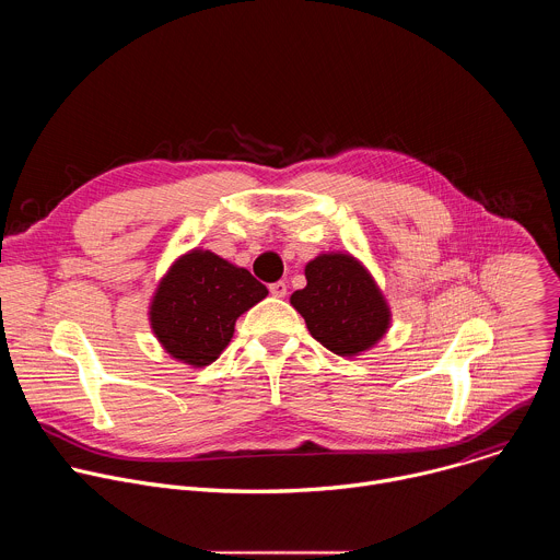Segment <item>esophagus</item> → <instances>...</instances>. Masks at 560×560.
Masks as SVG:
<instances>
[{"label": "esophagus", "mask_w": 560, "mask_h": 560, "mask_svg": "<svg viewBox=\"0 0 560 560\" xmlns=\"http://www.w3.org/2000/svg\"><path fill=\"white\" fill-rule=\"evenodd\" d=\"M270 294H272V296H285V294H288V283H285V281H275V283H270Z\"/></svg>", "instance_id": "esophagus-1"}]
</instances>
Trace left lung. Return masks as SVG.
I'll return each instance as SVG.
<instances>
[{
	"instance_id": "obj_1",
	"label": "left lung",
	"mask_w": 560,
	"mask_h": 560,
	"mask_svg": "<svg viewBox=\"0 0 560 560\" xmlns=\"http://www.w3.org/2000/svg\"><path fill=\"white\" fill-rule=\"evenodd\" d=\"M307 285L290 296L310 335L339 357L372 348L389 312L372 277L350 255H322L305 266Z\"/></svg>"
}]
</instances>
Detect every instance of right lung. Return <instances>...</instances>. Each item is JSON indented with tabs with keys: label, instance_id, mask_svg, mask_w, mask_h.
<instances>
[{
	"label": "right lung",
	"instance_id": "right-lung-1",
	"mask_svg": "<svg viewBox=\"0 0 560 560\" xmlns=\"http://www.w3.org/2000/svg\"><path fill=\"white\" fill-rule=\"evenodd\" d=\"M268 294L246 268L192 250L156 288L150 322L156 339L179 361L208 365L230 343L234 322Z\"/></svg>",
	"mask_w": 560,
	"mask_h": 560
}]
</instances>
